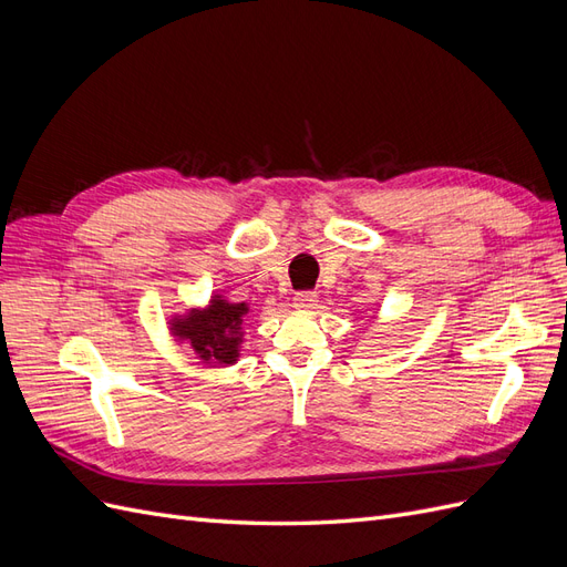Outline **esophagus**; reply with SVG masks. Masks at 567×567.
Instances as JSON below:
<instances>
[{
    "label": "esophagus",
    "mask_w": 567,
    "mask_h": 567,
    "mask_svg": "<svg viewBox=\"0 0 567 567\" xmlns=\"http://www.w3.org/2000/svg\"><path fill=\"white\" fill-rule=\"evenodd\" d=\"M319 298L315 290H300V293L293 296V307H298V310H312V307H317Z\"/></svg>",
    "instance_id": "34e87169"
}]
</instances>
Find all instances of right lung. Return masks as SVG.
<instances>
[{
  "mask_svg": "<svg viewBox=\"0 0 567 567\" xmlns=\"http://www.w3.org/2000/svg\"><path fill=\"white\" fill-rule=\"evenodd\" d=\"M246 317V302H229L215 296L205 310H192L186 317H175L169 321V331L177 340L188 342L205 364L227 367L238 359Z\"/></svg>",
  "mask_w": 567,
  "mask_h": 567,
  "instance_id": "add662e5",
  "label": "right lung"
}]
</instances>
